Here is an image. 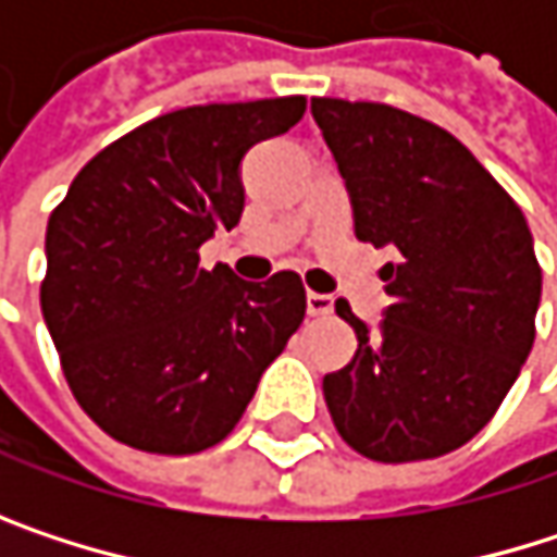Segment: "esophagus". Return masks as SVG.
Wrapping results in <instances>:
<instances>
[{"mask_svg":"<svg viewBox=\"0 0 557 557\" xmlns=\"http://www.w3.org/2000/svg\"><path fill=\"white\" fill-rule=\"evenodd\" d=\"M332 309H335V299L332 296H322V293H309L306 296V312L309 315H332Z\"/></svg>","mask_w":557,"mask_h":557,"instance_id":"34e87169","label":"esophagus"}]
</instances>
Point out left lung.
<instances>
[{
	"label": "left lung",
	"instance_id": "1",
	"mask_svg": "<svg viewBox=\"0 0 557 557\" xmlns=\"http://www.w3.org/2000/svg\"><path fill=\"white\" fill-rule=\"evenodd\" d=\"M312 119L348 183L355 235L399 251L381 271L377 332L335 302L358 351L322 377L332 422L381 465L448 455L494 419L535 342L542 268L522 209L435 122L329 96Z\"/></svg>",
	"mask_w": 557,
	"mask_h": 557
}]
</instances>
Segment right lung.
I'll return each instance as SVG.
<instances>
[{
  "mask_svg": "<svg viewBox=\"0 0 557 557\" xmlns=\"http://www.w3.org/2000/svg\"><path fill=\"white\" fill-rule=\"evenodd\" d=\"M306 96L158 115L106 145L48 219L41 312L83 412L115 442L196 455L245 416L306 315L293 271H206L199 248L245 209L238 164L289 132Z\"/></svg>",
  "mask_w": 557,
  "mask_h": 557,
  "instance_id": "right-lung-1",
  "label": "right lung"
}]
</instances>
